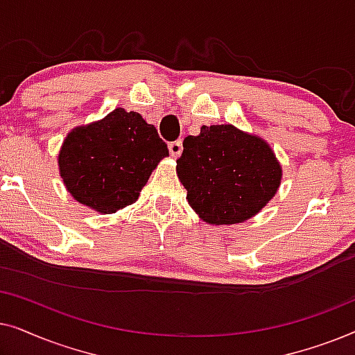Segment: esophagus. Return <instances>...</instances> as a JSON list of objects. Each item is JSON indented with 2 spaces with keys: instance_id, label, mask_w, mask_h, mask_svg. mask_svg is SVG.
Here are the masks:
<instances>
[{
  "instance_id": "34e87169",
  "label": "esophagus",
  "mask_w": 355,
  "mask_h": 355,
  "mask_svg": "<svg viewBox=\"0 0 355 355\" xmlns=\"http://www.w3.org/2000/svg\"><path fill=\"white\" fill-rule=\"evenodd\" d=\"M169 153H171L173 158H179L182 153V142L181 140H176V142L169 144Z\"/></svg>"
}]
</instances>
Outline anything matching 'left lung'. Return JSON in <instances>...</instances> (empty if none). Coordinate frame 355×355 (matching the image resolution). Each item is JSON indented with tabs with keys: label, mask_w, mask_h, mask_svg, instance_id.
Returning a JSON list of instances; mask_svg holds the SVG:
<instances>
[{
	"label": "left lung",
	"mask_w": 355,
	"mask_h": 355,
	"mask_svg": "<svg viewBox=\"0 0 355 355\" xmlns=\"http://www.w3.org/2000/svg\"><path fill=\"white\" fill-rule=\"evenodd\" d=\"M176 173L187 202L208 225H237L260 213L283 179L273 148L232 124L202 125L184 139Z\"/></svg>",
	"instance_id": "1"
}]
</instances>
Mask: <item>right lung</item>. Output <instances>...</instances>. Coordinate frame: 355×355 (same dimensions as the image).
I'll return each instance as SVG.
<instances>
[{
  "mask_svg": "<svg viewBox=\"0 0 355 355\" xmlns=\"http://www.w3.org/2000/svg\"><path fill=\"white\" fill-rule=\"evenodd\" d=\"M166 157L168 147L155 125L135 111L116 108L66 135L58 168L74 200L110 215L137 202L150 174Z\"/></svg>",
  "mask_w": 355,
  "mask_h": 355,
  "instance_id": "add662e5",
  "label": "right lung"
}]
</instances>
